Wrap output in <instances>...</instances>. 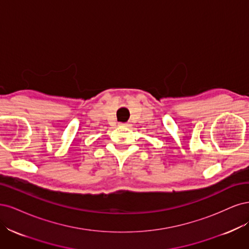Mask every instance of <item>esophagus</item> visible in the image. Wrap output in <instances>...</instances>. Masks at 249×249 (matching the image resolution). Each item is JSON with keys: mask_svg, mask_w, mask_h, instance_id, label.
Listing matches in <instances>:
<instances>
[{"mask_svg": "<svg viewBox=\"0 0 249 249\" xmlns=\"http://www.w3.org/2000/svg\"><path fill=\"white\" fill-rule=\"evenodd\" d=\"M121 126H123V127H130V124L129 123H123V124H121Z\"/></svg>", "mask_w": 249, "mask_h": 249, "instance_id": "esophagus-1", "label": "esophagus"}]
</instances>
